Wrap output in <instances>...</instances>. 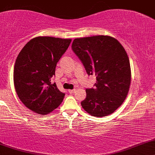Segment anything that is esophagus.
I'll return each instance as SVG.
<instances>
[{
	"mask_svg": "<svg viewBox=\"0 0 155 155\" xmlns=\"http://www.w3.org/2000/svg\"><path fill=\"white\" fill-rule=\"evenodd\" d=\"M76 92L75 89H74V90H68V92H69V93H71V94L74 93V92Z\"/></svg>",
	"mask_w": 155,
	"mask_h": 155,
	"instance_id": "esophagus-1",
	"label": "esophagus"
}]
</instances>
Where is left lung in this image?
I'll list each match as a JSON object with an SVG mask.
<instances>
[{
  "label": "left lung",
  "mask_w": 155,
  "mask_h": 155,
  "mask_svg": "<svg viewBox=\"0 0 155 155\" xmlns=\"http://www.w3.org/2000/svg\"><path fill=\"white\" fill-rule=\"evenodd\" d=\"M72 50L89 76L95 75V88L86 90L81 105L93 117H105L118 108L128 93L131 71L127 52L116 38L95 35L74 39Z\"/></svg>",
  "instance_id": "obj_1"
}]
</instances>
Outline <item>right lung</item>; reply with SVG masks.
Masks as SVG:
<instances>
[{
	"instance_id": "obj_1",
	"label": "right lung",
	"mask_w": 155,
	"mask_h": 155,
	"mask_svg": "<svg viewBox=\"0 0 155 155\" xmlns=\"http://www.w3.org/2000/svg\"><path fill=\"white\" fill-rule=\"evenodd\" d=\"M71 42V39L39 36L19 53L14 68L15 90L22 104L35 113L47 114L63 101L65 93L51 79Z\"/></svg>"
}]
</instances>
